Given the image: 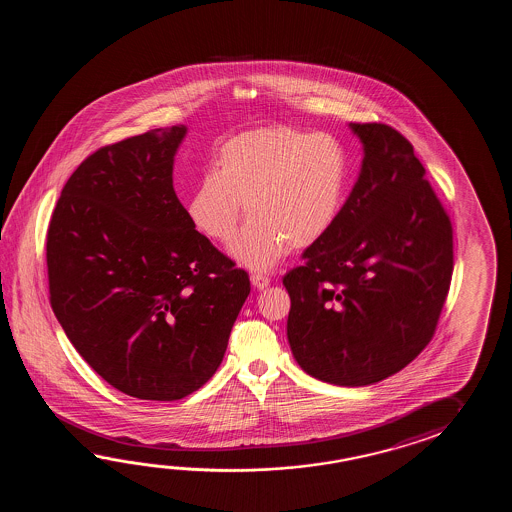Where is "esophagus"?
<instances>
[{"instance_id": "obj_1", "label": "esophagus", "mask_w": 512, "mask_h": 512, "mask_svg": "<svg viewBox=\"0 0 512 512\" xmlns=\"http://www.w3.org/2000/svg\"><path fill=\"white\" fill-rule=\"evenodd\" d=\"M251 282L254 285V289H258V291H263V289H267L269 287V276H265V274H260V272H254L251 274Z\"/></svg>"}]
</instances>
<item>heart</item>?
Here are the masks:
<instances>
[{
	"label": "heart",
	"instance_id": "b5f03b06",
	"mask_svg": "<svg viewBox=\"0 0 512 512\" xmlns=\"http://www.w3.org/2000/svg\"><path fill=\"white\" fill-rule=\"evenodd\" d=\"M348 157L327 135L293 126L243 131L221 146L218 170L201 175L188 199L197 229L227 243L249 223L230 254L252 271H267L289 249H307L337 223L344 205Z\"/></svg>",
	"mask_w": 512,
	"mask_h": 512
}]
</instances>
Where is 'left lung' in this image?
<instances>
[{
  "label": "left lung",
  "instance_id": "obj_1",
  "mask_svg": "<svg viewBox=\"0 0 512 512\" xmlns=\"http://www.w3.org/2000/svg\"><path fill=\"white\" fill-rule=\"evenodd\" d=\"M349 128L364 146L359 179L337 223L283 285L300 368L329 384L368 386L403 370L434 337L454 247L410 141L381 122Z\"/></svg>",
  "mask_w": 512,
  "mask_h": 512
}]
</instances>
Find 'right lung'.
I'll return each mask as SVG.
<instances>
[{
  "mask_svg": "<svg viewBox=\"0 0 512 512\" xmlns=\"http://www.w3.org/2000/svg\"><path fill=\"white\" fill-rule=\"evenodd\" d=\"M185 135L157 128L89 155L47 230L60 326L104 381L144 401L183 399L216 373L251 293L175 196Z\"/></svg>",
  "mask_w": 512,
  "mask_h": 512,
  "instance_id": "right-lung-1",
  "label": "right lung"
}]
</instances>
